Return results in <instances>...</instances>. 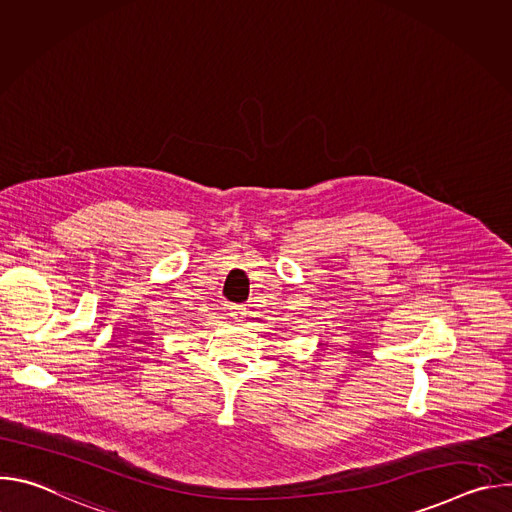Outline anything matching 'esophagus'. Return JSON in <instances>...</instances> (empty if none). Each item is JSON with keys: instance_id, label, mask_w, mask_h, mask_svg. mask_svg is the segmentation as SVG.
Instances as JSON below:
<instances>
[{"instance_id": "esophagus-1", "label": "esophagus", "mask_w": 512, "mask_h": 512, "mask_svg": "<svg viewBox=\"0 0 512 512\" xmlns=\"http://www.w3.org/2000/svg\"><path fill=\"white\" fill-rule=\"evenodd\" d=\"M229 310H231V316H233L237 322H243V318L247 316V308H245L243 304H233Z\"/></svg>"}]
</instances>
